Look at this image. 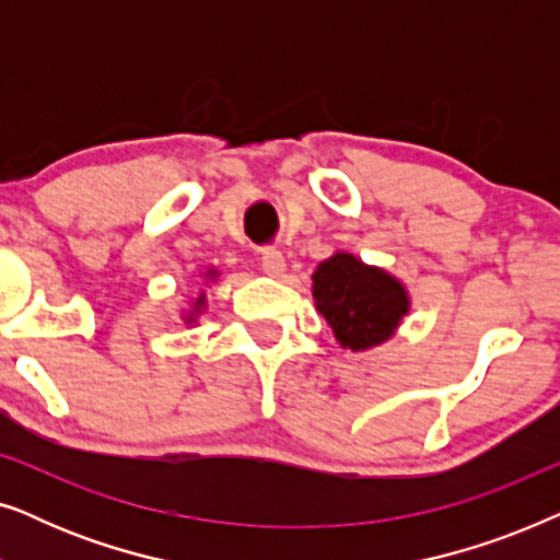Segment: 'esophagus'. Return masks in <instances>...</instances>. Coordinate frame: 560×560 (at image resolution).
Segmentation results:
<instances>
[{
	"label": "esophagus",
	"mask_w": 560,
	"mask_h": 560,
	"mask_svg": "<svg viewBox=\"0 0 560 560\" xmlns=\"http://www.w3.org/2000/svg\"><path fill=\"white\" fill-rule=\"evenodd\" d=\"M262 270L270 275V278H282V272L288 270L285 257L278 249H265L262 252Z\"/></svg>",
	"instance_id": "obj_1"
}]
</instances>
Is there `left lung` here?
Instances as JSON below:
<instances>
[{"label":"left lung","instance_id":"left-lung-1","mask_svg":"<svg viewBox=\"0 0 560 560\" xmlns=\"http://www.w3.org/2000/svg\"><path fill=\"white\" fill-rule=\"evenodd\" d=\"M313 301L343 349L366 351L393 339L410 313V295L395 275L349 252H334L313 272Z\"/></svg>","mask_w":560,"mask_h":560}]
</instances>
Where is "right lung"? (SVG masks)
I'll return each instance as SVG.
<instances>
[{"mask_svg":"<svg viewBox=\"0 0 560 560\" xmlns=\"http://www.w3.org/2000/svg\"><path fill=\"white\" fill-rule=\"evenodd\" d=\"M203 278H206V282H217L219 270H213V267H209V270L203 272ZM203 308H206V293L201 290V293H198L194 301H190L188 308L180 311V318L186 320V326H194L196 320H198V316H201V313H203Z\"/></svg>","mask_w":560,"mask_h":560,"instance_id":"add662e5","label":"right lung"}]
</instances>
